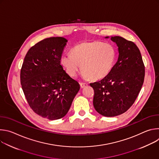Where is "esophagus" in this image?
<instances>
[{
    "label": "esophagus",
    "instance_id": "esophagus-1",
    "mask_svg": "<svg viewBox=\"0 0 159 159\" xmlns=\"http://www.w3.org/2000/svg\"><path fill=\"white\" fill-rule=\"evenodd\" d=\"M80 85L81 88H84V87L87 86V85H88V84H87V83H84V82H80Z\"/></svg>",
    "mask_w": 159,
    "mask_h": 159
}]
</instances>
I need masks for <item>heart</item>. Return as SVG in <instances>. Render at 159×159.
<instances>
[{
  "mask_svg": "<svg viewBox=\"0 0 159 159\" xmlns=\"http://www.w3.org/2000/svg\"><path fill=\"white\" fill-rule=\"evenodd\" d=\"M116 55V48L111 44L86 41L76 45L71 55L62 56L61 63L70 76L75 77L82 68L84 77L99 80L111 71Z\"/></svg>",
  "mask_w": 159,
  "mask_h": 159,
  "instance_id": "heart-1",
  "label": "heart"
}]
</instances>
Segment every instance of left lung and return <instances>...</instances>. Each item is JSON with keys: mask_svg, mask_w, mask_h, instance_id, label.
Listing matches in <instances>:
<instances>
[{"mask_svg": "<svg viewBox=\"0 0 159 159\" xmlns=\"http://www.w3.org/2000/svg\"><path fill=\"white\" fill-rule=\"evenodd\" d=\"M111 39L118 47V60L107 76L90 84L95 109L107 117L121 115L133 105L145 78V65L137 45L121 36Z\"/></svg>", "mask_w": 159, "mask_h": 159, "instance_id": "1", "label": "left lung"}]
</instances>
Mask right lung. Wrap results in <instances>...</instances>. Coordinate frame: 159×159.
Segmentation results:
<instances>
[{"label": "right lung", "instance_id": "right-lung-1", "mask_svg": "<svg viewBox=\"0 0 159 159\" xmlns=\"http://www.w3.org/2000/svg\"><path fill=\"white\" fill-rule=\"evenodd\" d=\"M66 42L63 37L39 41L28 52L20 69L22 89L30 107L50 120L66 115L80 89L61 65Z\"/></svg>", "mask_w": 159, "mask_h": 159}]
</instances>
